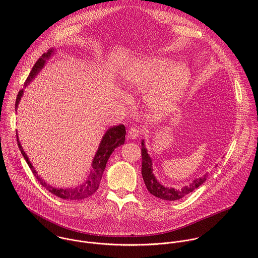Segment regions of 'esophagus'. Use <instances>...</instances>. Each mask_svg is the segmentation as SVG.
Instances as JSON below:
<instances>
[{"label": "esophagus", "mask_w": 258, "mask_h": 258, "mask_svg": "<svg viewBox=\"0 0 258 258\" xmlns=\"http://www.w3.org/2000/svg\"><path fill=\"white\" fill-rule=\"evenodd\" d=\"M140 135H141V130L139 128L132 127L128 131V136L130 139H137L140 137Z\"/></svg>", "instance_id": "obj_1"}]
</instances>
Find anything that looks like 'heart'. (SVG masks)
Listing matches in <instances>:
<instances>
[{
    "label": "heart",
    "mask_w": 258,
    "mask_h": 258,
    "mask_svg": "<svg viewBox=\"0 0 258 258\" xmlns=\"http://www.w3.org/2000/svg\"><path fill=\"white\" fill-rule=\"evenodd\" d=\"M126 83L133 89L149 93L148 104L156 112L168 110L184 94L190 79L189 69L183 63L173 64L167 57H154L140 61L124 74Z\"/></svg>",
    "instance_id": "heart-1"
}]
</instances>
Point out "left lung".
I'll list each match as a JSON object with an SVG mask.
<instances>
[{
	"label": "left lung",
	"instance_id": "left-lung-1",
	"mask_svg": "<svg viewBox=\"0 0 258 258\" xmlns=\"http://www.w3.org/2000/svg\"><path fill=\"white\" fill-rule=\"evenodd\" d=\"M142 176L144 183L146 184L148 190L153 196L165 200V201H177L184 196L188 195L192 190H195L197 187H199L202 184H204L208 178V175H204L201 178H198L194 180L190 184L182 186L181 188H174V187H167L160 184L154 174H153V167H152V160L147 153V149L144 145V140L142 141Z\"/></svg>",
	"mask_w": 258,
	"mask_h": 258
}]
</instances>
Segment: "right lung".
<instances>
[{
  "mask_svg": "<svg viewBox=\"0 0 258 258\" xmlns=\"http://www.w3.org/2000/svg\"><path fill=\"white\" fill-rule=\"evenodd\" d=\"M52 52H53V49H49L46 53H43L37 59L34 68L32 69L31 74H29V76L26 80L25 86H27L36 77L38 72L43 68L45 60L50 57ZM23 94H24V89L20 90L18 93L17 99H16V109L18 108L19 102H20ZM125 134H126V130H125V126L123 124H120L118 126H113L106 131V133L104 134V136L100 142L98 150L95 154V157L92 161L91 173L89 174L87 180L83 184H80L74 188H70V187L69 188H57V187H54V186H51V185L46 184L43 180H41L38 177L37 171L34 169L32 163L30 162L27 154L23 150V147L18 138V134H17V142H18V146L20 148L21 153L23 154L26 162L28 163L29 167L31 168L33 174L36 176L39 184H41L43 187H45L49 192L53 194L54 196H56L60 199L69 200V201H77V200L79 201V200H83V199L90 197L97 190L99 184H100V181H101V178H102V175H103V172L106 167V163H107L112 152L115 150V148L119 147L124 144Z\"/></svg>",
  "mask_w": 258,
  "mask_h": 258,
  "instance_id": "obj_1",
  "label": "right lung"
}]
</instances>
